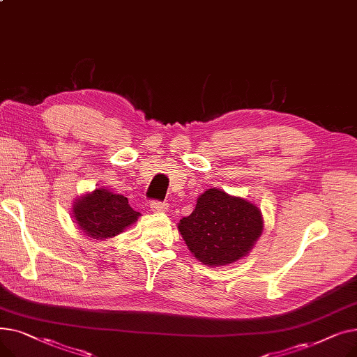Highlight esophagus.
<instances>
[{"mask_svg": "<svg viewBox=\"0 0 357 357\" xmlns=\"http://www.w3.org/2000/svg\"><path fill=\"white\" fill-rule=\"evenodd\" d=\"M167 207L169 204L165 201H152V204H150V210L153 213H165L167 211Z\"/></svg>", "mask_w": 357, "mask_h": 357, "instance_id": "1", "label": "esophagus"}]
</instances>
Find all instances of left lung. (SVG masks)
<instances>
[{
    "label": "left lung",
    "instance_id": "1",
    "mask_svg": "<svg viewBox=\"0 0 357 357\" xmlns=\"http://www.w3.org/2000/svg\"><path fill=\"white\" fill-rule=\"evenodd\" d=\"M178 229L199 261L221 266L250 252L264 230V218L256 205L214 188L198 198L195 210Z\"/></svg>",
    "mask_w": 357,
    "mask_h": 357
}]
</instances>
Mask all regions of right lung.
Wrapping results in <instances>:
<instances>
[{"instance_id":"obj_1","label":"right lung","mask_w":357,"mask_h":357,"mask_svg":"<svg viewBox=\"0 0 357 357\" xmlns=\"http://www.w3.org/2000/svg\"><path fill=\"white\" fill-rule=\"evenodd\" d=\"M140 213L130 207L128 199L107 190H96L77 201L73 217L79 229L92 238H108L120 234L139 218Z\"/></svg>"}]
</instances>
